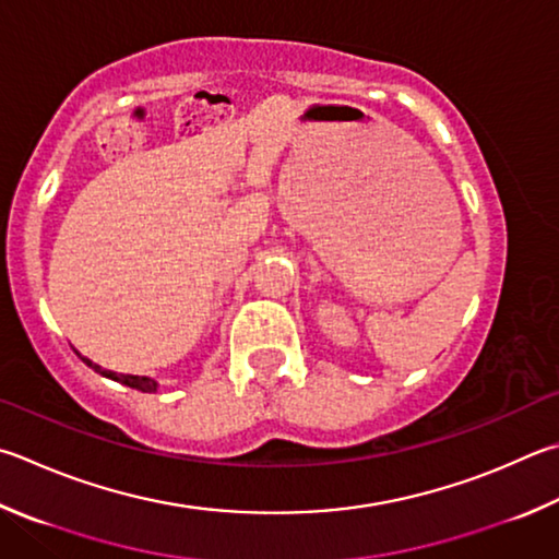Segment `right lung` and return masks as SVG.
I'll list each match as a JSON object with an SVG mask.
<instances>
[{
	"mask_svg": "<svg viewBox=\"0 0 559 559\" xmlns=\"http://www.w3.org/2000/svg\"><path fill=\"white\" fill-rule=\"evenodd\" d=\"M83 361L87 364L90 369H95L97 373H103V377H107V379H111V381L124 383V385H129V389L144 391V393H151V391H156V389H158V383H156L154 379H148V377H131V373H117V371H109V369H103V367H99V364L90 361L87 357H83Z\"/></svg>",
	"mask_w": 559,
	"mask_h": 559,
	"instance_id": "add662e5",
	"label": "right lung"
}]
</instances>
